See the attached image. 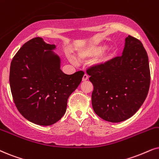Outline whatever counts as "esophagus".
<instances>
[{
    "label": "esophagus",
    "instance_id": "esophagus-1",
    "mask_svg": "<svg viewBox=\"0 0 159 159\" xmlns=\"http://www.w3.org/2000/svg\"><path fill=\"white\" fill-rule=\"evenodd\" d=\"M88 78H89V77H88V75H86V74H84V76H83V78H82V81H87Z\"/></svg>",
    "mask_w": 159,
    "mask_h": 159
}]
</instances>
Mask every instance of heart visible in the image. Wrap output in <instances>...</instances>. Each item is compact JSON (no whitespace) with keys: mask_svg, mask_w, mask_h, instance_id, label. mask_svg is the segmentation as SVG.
Instances as JSON below:
<instances>
[{"mask_svg":"<svg viewBox=\"0 0 159 159\" xmlns=\"http://www.w3.org/2000/svg\"><path fill=\"white\" fill-rule=\"evenodd\" d=\"M106 47L107 45L103 43L93 44V45L86 46L78 51V58L81 60H86L98 55V56L93 61V65L94 66H98V67L104 66L109 63L115 55V51L114 49H108L104 52ZM70 61L75 65L77 64V61L72 58L70 59Z\"/></svg>","mask_w":159,"mask_h":159,"instance_id":"heart-1","label":"heart"}]
</instances>
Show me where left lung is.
I'll use <instances>...</instances> for the list:
<instances>
[{
  "label": "left lung",
  "mask_w": 159,
  "mask_h": 159,
  "mask_svg": "<svg viewBox=\"0 0 159 159\" xmlns=\"http://www.w3.org/2000/svg\"><path fill=\"white\" fill-rule=\"evenodd\" d=\"M94 86V111L108 122L131 117L145 100L150 83L148 56L139 40L128 36L121 56L86 71Z\"/></svg>",
  "instance_id": "obj_1"
}]
</instances>
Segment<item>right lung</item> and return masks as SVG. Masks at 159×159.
<instances>
[{"instance_id": "1", "label": "right lung", "mask_w": 159, "mask_h": 159, "mask_svg": "<svg viewBox=\"0 0 159 159\" xmlns=\"http://www.w3.org/2000/svg\"><path fill=\"white\" fill-rule=\"evenodd\" d=\"M55 49V45L35 37L22 46L10 66L9 84L16 107L26 120L39 125H51L64 116L68 98L84 75L83 71L64 73Z\"/></svg>"}]
</instances>
